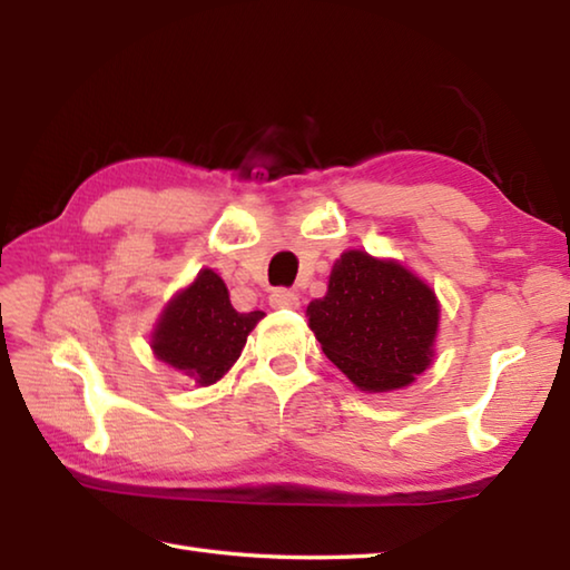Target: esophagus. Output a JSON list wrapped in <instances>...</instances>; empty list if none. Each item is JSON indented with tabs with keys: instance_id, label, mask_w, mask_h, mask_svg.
<instances>
[{
	"instance_id": "1",
	"label": "esophagus",
	"mask_w": 570,
	"mask_h": 570,
	"mask_svg": "<svg viewBox=\"0 0 570 570\" xmlns=\"http://www.w3.org/2000/svg\"><path fill=\"white\" fill-rule=\"evenodd\" d=\"M272 308H298V294L288 292V288H274L269 296Z\"/></svg>"
}]
</instances>
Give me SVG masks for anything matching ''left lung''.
Wrapping results in <instances>:
<instances>
[{
	"mask_svg": "<svg viewBox=\"0 0 570 570\" xmlns=\"http://www.w3.org/2000/svg\"><path fill=\"white\" fill-rule=\"evenodd\" d=\"M306 316L325 357L360 392L377 394L409 386L431 365L441 304L402 262L347 249Z\"/></svg>",
	"mask_w": 570,
	"mask_h": 570,
	"instance_id": "1",
	"label": "left lung"
}]
</instances>
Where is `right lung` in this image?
Segmentation results:
<instances>
[{"label":"right lung","instance_id":"1","mask_svg":"<svg viewBox=\"0 0 570 570\" xmlns=\"http://www.w3.org/2000/svg\"><path fill=\"white\" fill-rule=\"evenodd\" d=\"M262 318V311L237 313L223 278L213 269H200L164 306L151 331V350L156 360L198 386H210L235 365Z\"/></svg>","mask_w":570,"mask_h":570}]
</instances>
